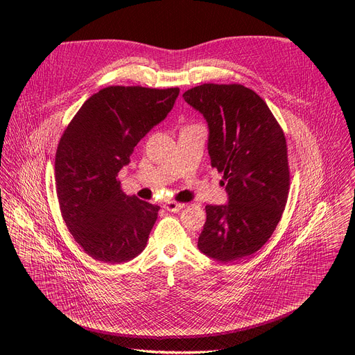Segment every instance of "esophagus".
Returning <instances> with one entry per match:
<instances>
[{
    "instance_id": "34e87169",
    "label": "esophagus",
    "mask_w": 355,
    "mask_h": 355,
    "mask_svg": "<svg viewBox=\"0 0 355 355\" xmlns=\"http://www.w3.org/2000/svg\"><path fill=\"white\" fill-rule=\"evenodd\" d=\"M185 207L184 202H177V201H168L164 204V209L168 211H180Z\"/></svg>"
}]
</instances>
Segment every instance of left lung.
Instances as JSON below:
<instances>
[{
	"mask_svg": "<svg viewBox=\"0 0 355 355\" xmlns=\"http://www.w3.org/2000/svg\"><path fill=\"white\" fill-rule=\"evenodd\" d=\"M182 98L209 123L211 166L229 194L225 206H206L198 249L225 263L250 256L270 239L288 201L284 130L265 101L243 85L204 83Z\"/></svg>",
	"mask_w": 355,
	"mask_h": 355,
	"instance_id": "left-lung-1",
	"label": "left lung"
}]
</instances>
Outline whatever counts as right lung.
Masks as SVG:
<instances>
[{
  "mask_svg": "<svg viewBox=\"0 0 355 355\" xmlns=\"http://www.w3.org/2000/svg\"><path fill=\"white\" fill-rule=\"evenodd\" d=\"M178 93L109 86L92 95L64 129L54 161L60 211L74 240L99 262H128L146 246L159 207L126 196L118 173Z\"/></svg>",
  "mask_w": 355,
  "mask_h": 355,
  "instance_id": "add662e5",
  "label": "right lung"
}]
</instances>
